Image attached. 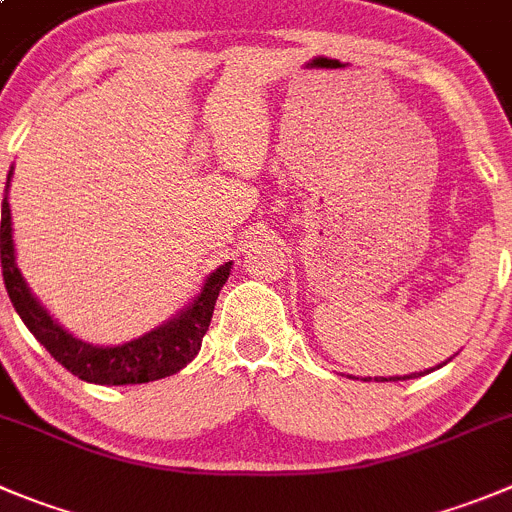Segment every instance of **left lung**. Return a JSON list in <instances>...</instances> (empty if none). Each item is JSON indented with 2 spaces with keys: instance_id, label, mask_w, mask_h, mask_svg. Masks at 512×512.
<instances>
[{
  "instance_id": "1",
  "label": "left lung",
  "mask_w": 512,
  "mask_h": 512,
  "mask_svg": "<svg viewBox=\"0 0 512 512\" xmlns=\"http://www.w3.org/2000/svg\"><path fill=\"white\" fill-rule=\"evenodd\" d=\"M427 372H430V369H427ZM422 374H425V372H420V377H422ZM412 377H417V374H405V377H389V382H397V379H412ZM382 379L387 382V377H382Z\"/></svg>"
}]
</instances>
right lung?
<instances>
[{"mask_svg": "<svg viewBox=\"0 0 512 512\" xmlns=\"http://www.w3.org/2000/svg\"><path fill=\"white\" fill-rule=\"evenodd\" d=\"M12 170L7 175V188H4L2 201V226H0V259L2 276L7 294L12 299L14 309L22 316L29 332L37 337V342L75 377L92 384H143L155 379L170 377L180 372L198 354L203 342V334L211 324L213 306H216L218 291L228 281L233 261L218 266L203 284L201 294L175 314L173 319L160 324L153 332L133 339V342L118 344V347H92L82 339L72 337L67 329H62L40 299L29 291L22 271L17 269V256H14L12 241V211H9L7 191Z\"/></svg>", "mask_w": 512, "mask_h": 512, "instance_id": "add662e5", "label": "right lung"}]
</instances>
